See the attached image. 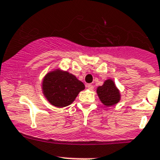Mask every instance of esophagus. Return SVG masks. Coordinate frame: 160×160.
Listing matches in <instances>:
<instances>
[{
    "mask_svg": "<svg viewBox=\"0 0 160 160\" xmlns=\"http://www.w3.org/2000/svg\"><path fill=\"white\" fill-rule=\"evenodd\" d=\"M87 88H88V89H90V90H93L94 89V86L92 85V84H87Z\"/></svg>",
    "mask_w": 160,
    "mask_h": 160,
    "instance_id": "34e87169",
    "label": "esophagus"
}]
</instances>
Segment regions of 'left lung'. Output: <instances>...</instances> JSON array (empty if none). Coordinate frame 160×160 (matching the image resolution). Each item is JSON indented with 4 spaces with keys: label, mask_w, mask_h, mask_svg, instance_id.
<instances>
[{
    "label": "left lung",
    "mask_w": 160,
    "mask_h": 160,
    "mask_svg": "<svg viewBox=\"0 0 160 160\" xmlns=\"http://www.w3.org/2000/svg\"><path fill=\"white\" fill-rule=\"evenodd\" d=\"M97 95L103 105L110 107L117 104L121 100V94L112 79H107L103 84L96 90Z\"/></svg>",
    "instance_id": "left-lung-1"
}]
</instances>
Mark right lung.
Returning <instances> with one entry per match:
<instances>
[{
	"instance_id": "obj_1",
	"label": "right lung",
	"mask_w": 160,
	"mask_h": 160,
	"mask_svg": "<svg viewBox=\"0 0 160 160\" xmlns=\"http://www.w3.org/2000/svg\"><path fill=\"white\" fill-rule=\"evenodd\" d=\"M85 85L67 71L57 69L45 75L42 82L43 95L52 105L64 108L73 103Z\"/></svg>"
}]
</instances>
